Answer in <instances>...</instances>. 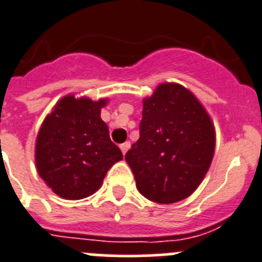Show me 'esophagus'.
Listing matches in <instances>:
<instances>
[{
	"label": "esophagus",
	"instance_id": "obj_1",
	"mask_svg": "<svg viewBox=\"0 0 262 262\" xmlns=\"http://www.w3.org/2000/svg\"><path fill=\"white\" fill-rule=\"evenodd\" d=\"M129 148H130V142H124L123 145H120V150H121L123 155H125Z\"/></svg>",
	"mask_w": 262,
	"mask_h": 262
}]
</instances>
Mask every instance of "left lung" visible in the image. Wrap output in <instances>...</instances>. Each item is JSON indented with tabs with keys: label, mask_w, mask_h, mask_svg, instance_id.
Segmentation results:
<instances>
[{
	"label": "left lung",
	"mask_w": 262,
	"mask_h": 262,
	"mask_svg": "<svg viewBox=\"0 0 262 262\" xmlns=\"http://www.w3.org/2000/svg\"><path fill=\"white\" fill-rule=\"evenodd\" d=\"M216 132L198 98L176 82L143 99L139 139L125 160L148 200L172 204L192 194L211 167Z\"/></svg>",
	"instance_id": "8db88e82"
}]
</instances>
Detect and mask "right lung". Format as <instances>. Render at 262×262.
<instances>
[{
  "mask_svg": "<svg viewBox=\"0 0 262 262\" xmlns=\"http://www.w3.org/2000/svg\"><path fill=\"white\" fill-rule=\"evenodd\" d=\"M107 99L92 101L68 94L43 120L35 147L40 177L58 196L79 200L101 187L110 168L123 154L101 119Z\"/></svg>",
  "mask_w": 262,
  "mask_h": 262,
  "instance_id": "1",
  "label": "right lung"
}]
</instances>
